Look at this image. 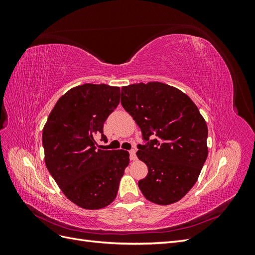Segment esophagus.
Here are the masks:
<instances>
[{
    "label": "esophagus",
    "mask_w": 255,
    "mask_h": 255,
    "mask_svg": "<svg viewBox=\"0 0 255 255\" xmlns=\"http://www.w3.org/2000/svg\"><path fill=\"white\" fill-rule=\"evenodd\" d=\"M129 158H130V160H136L137 159L135 149H132V150L129 151Z\"/></svg>",
    "instance_id": "34e87169"
}]
</instances>
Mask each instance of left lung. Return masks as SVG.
<instances>
[{
    "instance_id": "1",
    "label": "left lung",
    "mask_w": 255,
    "mask_h": 255,
    "mask_svg": "<svg viewBox=\"0 0 255 255\" xmlns=\"http://www.w3.org/2000/svg\"><path fill=\"white\" fill-rule=\"evenodd\" d=\"M121 104L142 133L137 157L148 166L138 187L149 201L168 205L196 184L207 157V126L190 98L164 83L121 88Z\"/></svg>"
}]
</instances>
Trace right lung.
<instances>
[{"instance_id":"obj_1","label":"right lung","mask_w":255,"mask_h":255,"mask_svg":"<svg viewBox=\"0 0 255 255\" xmlns=\"http://www.w3.org/2000/svg\"><path fill=\"white\" fill-rule=\"evenodd\" d=\"M120 88L84 84L67 91L54 106L42 130L44 160L64 195L85 210H99L117 196L129 163L125 150L97 149L95 135L116 110Z\"/></svg>"}]
</instances>
